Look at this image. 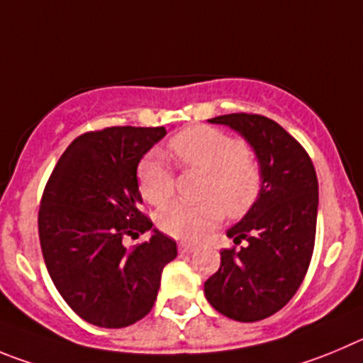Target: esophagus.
Masks as SVG:
<instances>
[{"instance_id": "34e87169", "label": "esophagus", "mask_w": 363, "mask_h": 363, "mask_svg": "<svg viewBox=\"0 0 363 363\" xmlns=\"http://www.w3.org/2000/svg\"><path fill=\"white\" fill-rule=\"evenodd\" d=\"M195 250H197V247L189 245V243H181V245H179V252L181 254H191L195 252Z\"/></svg>"}]
</instances>
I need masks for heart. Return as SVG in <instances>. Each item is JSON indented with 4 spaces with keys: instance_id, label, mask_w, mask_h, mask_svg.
Instances as JSON below:
<instances>
[{
    "instance_id": "obj_1",
    "label": "heart",
    "mask_w": 363,
    "mask_h": 363,
    "mask_svg": "<svg viewBox=\"0 0 363 363\" xmlns=\"http://www.w3.org/2000/svg\"><path fill=\"white\" fill-rule=\"evenodd\" d=\"M179 166L206 174L201 204L174 202L155 216L159 229L181 242L204 238L223 213L231 218L243 216L262 193V162L242 140L213 127H191L179 132L168 143ZM138 186L141 197L152 206L170 201L175 189L174 172L150 154L140 162Z\"/></svg>"
}]
</instances>
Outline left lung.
<instances>
[{"label": "left lung", "instance_id": "8db88e82", "mask_svg": "<svg viewBox=\"0 0 363 363\" xmlns=\"http://www.w3.org/2000/svg\"><path fill=\"white\" fill-rule=\"evenodd\" d=\"M249 141L262 162L258 201L228 231L236 249L220 250V269L204 283L216 311L256 323L279 311L299 290L311 262L319 182L303 145L262 114L235 113L209 120Z\"/></svg>", "mask_w": 363, "mask_h": 363}]
</instances>
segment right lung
<instances>
[{"label": "right lung", "mask_w": 363, "mask_h": 363, "mask_svg": "<svg viewBox=\"0 0 363 363\" xmlns=\"http://www.w3.org/2000/svg\"><path fill=\"white\" fill-rule=\"evenodd\" d=\"M164 127H109L79 135L60 155L43 193L39 238L55 289L86 323L125 328L157 299L161 274L177 243L152 229L140 209L138 164Z\"/></svg>", "instance_id": "1"}]
</instances>
